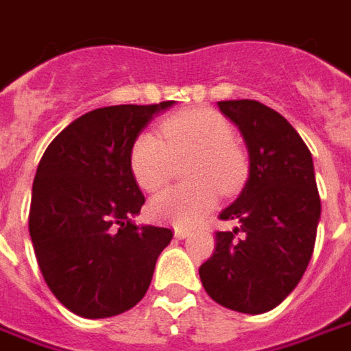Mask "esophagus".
Wrapping results in <instances>:
<instances>
[{"label": "esophagus", "instance_id": "esophagus-1", "mask_svg": "<svg viewBox=\"0 0 351 351\" xmlns=\"http://www.w3.org/2000/svg\"><path fill=\"white\" fill-rule=\"evenodd\" d=\"M173 236H176L178 240H183V238L189 236V230H187V228H182V226H176V228H173Z\"/></svg>", "mask_w": 351, "mask_h": 351}]
</instances>
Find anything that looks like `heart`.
<instances>
[{
  "mask_svg": "<svg viewBox=\"0 0 351 351\" xmlns=\"http://www.w3.org/2000/svg\"><path fill=\"white\" fill-rule=\"evenodd\" d=\"M160 136L142 132L130 146V171L146 191L168 182L171 156L195 152L189 178L195 183L169 187L150 201V217L160 223L193 226L209 213L221 191H230L244 178L246 158L234 142L232 125L210 109H191L168 117Z\"/></svg>",
  "mask_w": 351,
  "mask_h": 351,
  "instance_id": "1",
  "label": "heart"
}]
</instances>
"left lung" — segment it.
<instances>
[{
	"instance_id": "left-lung-1",
	"label": "left lung",
	"mask_w": 351,
	"mask_h": 351,
	"mask_svg": "<svg viewBox=\"0 0 351 351\" xmlns=\"http://www.w3.org/2000/svg\"><path fill=\"white\" fill-rule=\"evenodd\" d=\"M219 109L246 142L248 180L221 213L238 226L217 232L199 277L213 301L262 315L299 285L315 250L320 197L313 156L287 119L263 103L219 101Z\"/></svg>"
}]
</instances>
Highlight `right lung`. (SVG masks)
Wrapping results in <instances>:
<instances>
[{
    "label": "right lung",
    "mask_w": 351,
    "mask_h": 351,
    "mask_svg": "<svg viewBox=\"0 0 351 351\" xmlns=\"http://www.w3.org/2000/svg\"><path fill=\"white\" fill-rule=\"evenodd\" d=\"M158 105L93 109L48 144L36 168L29 232L43 277L68 311L121 315L150 287L169 228L136 224L144 195L130 171V146Z\"/></svg>",
    "instance_id": "add662e5"
}]
</instances>
